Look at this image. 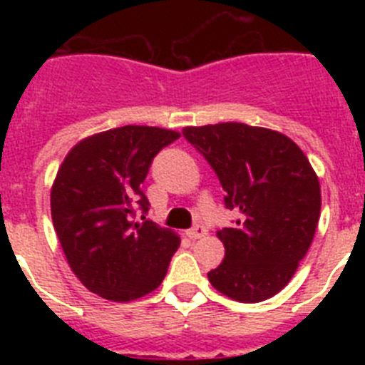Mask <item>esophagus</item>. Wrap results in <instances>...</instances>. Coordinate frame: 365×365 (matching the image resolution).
<instances>
[{"instance_id":"34e87169","label":"esophagus","mask_w":365,"mask_h":365,"mask_svg":"<svg viewBox=\"0 0 365 365\" xmlns=\"http://www.w3.org/2000/svg\"><path fill=\"white\" fill-rule=\"evenodd\" d=\"M206 234V228H202V227H192V228H188V230H186V235H188L190 240H199V237H202V235Z\"/></svg>"}]
</instances>
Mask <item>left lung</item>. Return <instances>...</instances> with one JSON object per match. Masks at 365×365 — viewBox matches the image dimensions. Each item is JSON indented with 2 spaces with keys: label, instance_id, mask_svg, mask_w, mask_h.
<instances>
[{
  "label": "left lung",
  "instance_id": "left-lung-1",
  "mask_svg": "<svg viewBox=\"0 0 365 365\" xmlns=\"http://www.w3.org/2000/svg\"><path fill=\"white\" fill-rule=\"evenodd\" d=\"M205 155L228 210L240 212L217 237L225 259L208 272L212 287L241 303L278 294L305 257L320 219V180L298 144L279 131L221 122L182 130Z\"/></svg>",
  "mask_w": 365,
  "mask_h": 365
}]
</instances>
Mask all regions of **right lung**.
Here are the masks:
<instances>
[{
    "mask_svg": "<svg viewBox=\"0 0 365 365\" xmlns=\"http://www.w3.org/2000/svg\"><path fill=\"white\" fill-rule=\"evenodd\" d=\"M180 133L122 125L80 140L51 188V215L74 276L111 302H133L163 283L180 245L173 230L135 221L148 212L143 182L151 160Z\"/></svg>",
    "mask_w": 365,
    "mask_h": 365,
    "instance_id": "obj_1",
    "label": "right lung"
}]
</instances>
